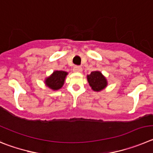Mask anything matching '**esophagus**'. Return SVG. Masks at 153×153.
Segmentation results:
<instances>
[{
  "label": "esophagus",
  "mask_w": 153,
  "mask_h": 153,
  "mask_svg": "<svg viewBox=\"0 0 153 153\" xmlns=\"http://www.w3.org/2000/svg\"><path fill=\"white\" fill-rule=\"evenodd\" d=\"M73 71L75 72H81L82 71V68L81 66H78V65H75L73 68Z\"/></svg>",
  "instance_id": "esophagus-1"
}]
</instances>
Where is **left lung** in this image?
Segmentation results:
<instances>
[{
	"instance_id": "8db88e82",
	"label": "left lung",
	"mask_w": 153,
	"mask_h": 153,
	"mask_svg": "<svg viewBox=\"0 0 153 153\" xmlns=\"http://www.w3.org/2000/svg\"><path fill=\"white\" fill-rule=\"evenodd\" d=\"M88 81L91 88L95 91H101L107 86L106 78L100 71H92L90 75H88Z\"/></svg>"
}]
</instances>
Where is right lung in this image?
<instances>
[{
    "instance_id": "1",
    "label": "right lung",
    "mask_w": 153,
    "mask_h": 153,
    "mask_svg": "<svg viewBox=\"0 0 153 153\" xmlns=\"http://www.w3.org/2000/svg\"><path fill=\"white\" fill-rule=\"evenodd\" d=\"M67 75V72L63 71H56L53 74L46 80V84L49 88L53 90H58L62 87L65 78Z\"/></svg>"
}]
</instances>
